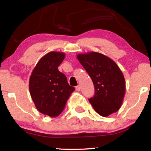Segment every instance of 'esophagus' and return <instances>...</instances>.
<instances>
[{"instance_id":"obj_1","label":"esophagus","mask_w":151,"mask_h":151,"mask_svg":"<svg viewBox=\"0 0 151 151\" xmlns=\"http://www.w3.org/2000/svg\"><path fill=\"white\" fill-rule=\"evenodd\" d=\"M76 90H77V91H80V90H81V86H80V85H78V86H76Z\"/></svg>"}]
</instances>
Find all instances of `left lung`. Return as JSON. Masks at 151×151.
Here are the masks:
<instances>
[{
    "label": "left lung",
    "mask_w": 151,
    "mask_h": 151,
    "mask_svg": "<svg viewBox=\"0 0 151 151\" xmlns=\"http://www.w3.org/2000/svg\"><path fill=\"white\" fill-rule=\"evenodd\" d=\"M77 59L94 85L95 94L89 99L94 110L103 117L118 111L125 94V81L117 64L98 52L78 54Z\"/></svg>",
    "instance_id": "obj_1"
}]
</instances>
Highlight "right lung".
Returning a JSON list of instances; mask_svg holds the SVG:
<instances>
[{"instance_id":"add662e5","label":"right lung","mask_w":151,"mask_h":151,"mask_svg":"<svg viewBox=\"0 0 151 151\" xmlns=\"http://www.w3.org/2000/svg\"><path fill=\"white\" fill-rule=\"evenodd\" d=\"M65 57L63 52H49L38 61L29 78V93L35 107L40 113L50 117L61 114L75 90L58 70Z\"/></svg>"}]
</instances>
